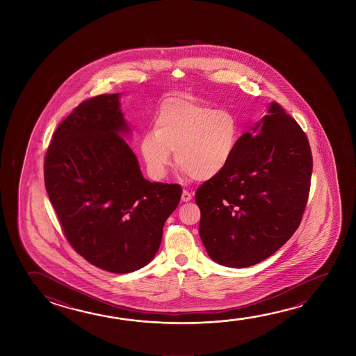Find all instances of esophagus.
<instances>
[{
	"mask_svg": "<svg viewBox=\"0 0 356 356\" xmlns=\"http://www.w3.org/2000/svg\"><path fill=\"white\" fill-rule=\"evenodd\" d=\"M191 198H193L191 193H188L187 190H184V193L181 195V200H182L184 202H188V201H191Z\"/></svg>",
	"mask_w": 356,
	"mask_h": 356,
	"instance_id": "obj_1",
	"label": "esophagus"
}]
</instances>
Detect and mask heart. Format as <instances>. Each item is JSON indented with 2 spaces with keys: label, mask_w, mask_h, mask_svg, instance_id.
I'll use <instances>...</instances> for the list:
<instances>
[{
  "label": "heart",
  "mask_w": 356,
  "mask_h": 356,
  "mask_svg": "<svg viewBox=\"0 0 356 356\" xmlns=\"http://www.w3.org/2000/svg\"><path fill=\"white\" fill-rule=\"evenodd\" d=\"M238 140V124L227 111L186 97L166 100L154 130L141 136L140 152L152 179H163L175 150L176 165L193 180H210L226 169Z\"/></svg>",
  "instance_id": "heart-1"
}]
</instances>
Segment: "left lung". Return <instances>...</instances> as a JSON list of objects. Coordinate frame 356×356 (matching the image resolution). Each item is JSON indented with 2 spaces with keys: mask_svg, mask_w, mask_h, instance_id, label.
Here are the masks:
<instances>
[{
  "mask_svg": "<svg viewBox=\"0 0 356 356\" xmlns=\"http://www.w3.org/2000/svg\"><path fill=\"white\" fill-rule=\"evenodd\" d=\"M313 156L308 138L273 103L237 140L226 169L198 187L200 236L216 263L245 268L272 256L299 227Z\"/></svg>",
  "mask_w": 356,
  "mask_h": 356,
  "instance_id": "1",
  "label": "left lung"
}]
</instances>
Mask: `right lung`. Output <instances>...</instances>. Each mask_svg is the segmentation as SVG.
Masks as SVG:
<instances>
[{
    "mask_svg": "<svg viewBox=\"0 0 356 356\" xmlns=\"http://www.w3.org/2000/svg\"><path fill=\"white\" fill-rule=\"evenodd\" d=\"M129 129L119 93L84 100L59 124L44 156V186L73 250L111 273L156 254L179 184L150 182L119 133Z\"/></svg>",
    "mask_w": 356,
    "mask_h": 356,
    "instance_id": "right-lung-1",
    "label": "right lung"
}]
</instances>
